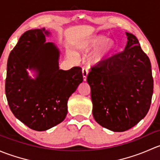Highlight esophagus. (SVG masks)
<instances>
[{
    "mask_svg": "<svg viewBox=\"0 0 160 160\" xmlns=\"http://www.w3.org/2000/svg\"><path fill=\"white\" fill-rule=\"evenodd\" d=\"M82 73H83V81H86V80H87V77H88V71L87 70H84V69H83V70H82Z\"/></svg>",
    "mask_w": 160,
    "mask_h": 160,
    "instance_id": "1",
    "label": "esophagus"
}]
</instances>
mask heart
Masks as SVG:
<instances>
[{"instance_id": "b5f03b06", "label": "heart", "mask_w": 160, "mask_h": 160, "mask_svg": "<svg viewBox=\"0 0 160 160\" xmlns=\"http://www.w3.org/2000/svg\"><path fill=\"white\" fill-rule=\"evenodd\" d=\"M79 54H87L92 52L88 57L87 62L90 67H98L105 63L115 53L117 44L114 40L108 38L104 35L98 34L80 42L76 46ZM69 57L75 59L76 54L72 51L67 52Z\"/></svg>"}]
</instances>
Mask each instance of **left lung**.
<instances>
[{
	"label": "left lung",
	"mask_w": 160,
	"mask_h": 160,
	"mask_svg": "<svg viewBox=\"0 0 160 160\" xmlns=\"http://www.w3.org/2000/svg\"><path fill=\"white\" fill-rule=\"evenodd\" d=\"M125 34L128 41L124 51L91 69L87 78L93 118L113 132L130 129L144 118L153 93L149 57L138 38L129 32Z\"/></svg>",
	"instance_id": "8db88e82"
}]
</instances>
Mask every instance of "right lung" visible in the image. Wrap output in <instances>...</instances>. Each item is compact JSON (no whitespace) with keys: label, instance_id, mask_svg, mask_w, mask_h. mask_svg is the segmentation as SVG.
Instances as JSON below:
<instances>
[{"label":"right lung","instance_id":"right-lung-1","mask_svg":"<svg viewBox=\"0 0 160 160\" xmlns=\"http://www.w3.org/2000/svg\"><path fill=\"white\" fill-rule=\"evenodd\" d=\"M50 35L45 28L25 32L7 64L5 93L11 111L28 128L39 132L65 119L69 98L83 82L80 67L59 70L60 52L53 42H46Z\"/></svg>","mask_w":160,"mask_h":160}]
</instances>
